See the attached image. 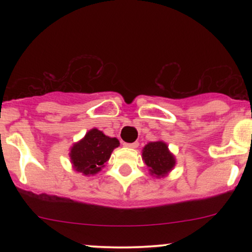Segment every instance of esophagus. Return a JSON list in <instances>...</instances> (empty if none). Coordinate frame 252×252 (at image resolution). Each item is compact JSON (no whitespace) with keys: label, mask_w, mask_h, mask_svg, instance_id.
<instances>
[{"label":"esophagus","mask_w":252,"mask_h":252,"mask_svg":"<svg viewBox=\"0 0 252 252\" xmlns=\"http://www.w3.org/2000/svg\"><path fill=\"white\" fill-rule=\"evenodd\" d=\"M124 147H126V148H131V149H135L138 147V142H132V143H124Z\"/></svg>","instance_id":"34e87169"}]
</instances>
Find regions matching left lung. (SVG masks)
Wrapping results in <instances>:
<instances>
[{
	"mask_svg": "<svg viewBox=\"0 0 252 252\" xmlns=\"http://www.w3.org/2000/svg\"><path fill=\"white\" fill-rule=\"evenodd\" d=\"M142 160L148 167L149 174L156 179L166 178L176 164L174 154L166 142L158 140L149 142L142 149Z\"/></svg>",
	"mask_w": 252,
	"mask_h": 252,
	"instance_id": "8db88e82",
	"label": "left lung"
}]
</instances>
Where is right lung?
I'll use <instances>...</instances> for the list:
<instances>
[{"instance_id": "obj_1", "label": "right lung", "mask_w": 252, "mask_h": 252, "mask_svg": "<svg viewBox=\"0 0 252 252\" xmlns=\"http://www.w3.org/2000/svg\"><path fill=\"white\" fill-rule=\"evenodd\" d=\"M120 146L116 137L106 136L97 128L90 129L85 136L70 148L72 168L85 176L96 175L108 162L111 153Z\"/></svg>"}]
</instances>
